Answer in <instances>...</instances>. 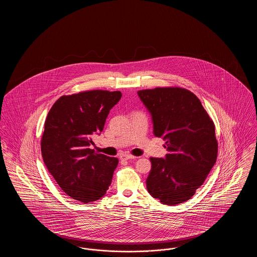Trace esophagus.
Instances as JSON below:
<instances>
[{
    "label": "esophagus",
    "instance_id": "obj_1",
    "mask_svg": "<svg viewBox=\"0 0 257 257\" xmlns=\"http://www.w3.org/2000/svg\"><path fill=\"white\" fill-rule=\"evenodd\" d=\"M135 158H136L135 156H133V155H130V154H122V155H120V160H122V161L135 159Z\"/></svg>",
    "mask_w": 257,
    "mask_h": 257
}]
</instances>
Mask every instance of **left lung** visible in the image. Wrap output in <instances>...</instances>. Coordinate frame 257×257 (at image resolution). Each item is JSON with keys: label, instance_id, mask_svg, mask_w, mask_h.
<instances>
[{"label": "left lung", "instance_id": "1", "mask_svg": "<svg viewBox=\"0 0 257 257\" xmlns=\"http://www.w3.org/2000/svg\"><path fill=\"white\" fill-rule=\"evenodd\" d=\"M138 95L151 114L153 133L166 141L165 158H150L148 193L166 205L195 195L216 163L215 125L201 102L188 89L156 87Z\"/></svg>", "mask_w": 257, "mask_h": 257}]
</instances>
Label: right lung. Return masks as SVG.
I'll list each match as a JSON object with an SVG mask.
<instances>
[{
    "label": "right lung",
    "instance_id": "right-lung-1",
    "mask_svg": "<svg viewBox=\"0 0 257 257\" xmlns=\"http://www.w3.org/2000/svg\"><path fill=\"white\" fill-rule=\"evenodd\" d=\"M120 91L89 90L59 98L51 108L41 140L47 170L61 190L89 203L105 196L118 160L91 149Z\"/></svg>",
    "mask_w": 257,
    "mask_h": 257
}]
</instances>
